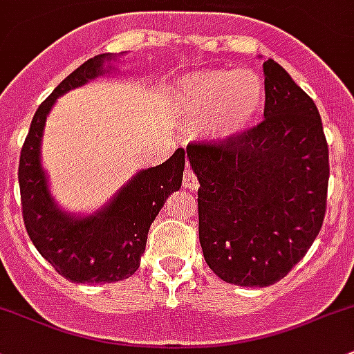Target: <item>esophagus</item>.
<instances>
[{"label": "esophagus", "instance_id": "34e87169", "mask_svg": "<svg viewBox=\"0 0 354 354\" xmlns=\"http://www.w3.org/2000/svg\"><path fill=\"white\" fill-rule=\"evenodd\" d=\"M183 187L187 189H196L198 188V178L195 176V173H193L189 167H187L183 173Z\"/></svg>", "mask_w": 354, "mask_h": 354}]
</instances>
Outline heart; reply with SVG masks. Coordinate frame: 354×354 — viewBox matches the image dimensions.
Masks as SVG:
<instances>
[{
  "label": "heart",
  "mask_w": 354,
  "mask_h": 354,
  "mask_svg": "<svg viewBox=\"0 0 354 354\" xmlns=\"http://www.w3.org/2000/svg\"><path fill=\"white\" fill-rule=\"evenodd\" d=\"M265 86L254 71L212 69L181 81L178 88L180 117L188 125L207 124L215 139H230L258 118Z\"/></svg>",
  "instance_id": "heart-1"
}]
</instances>
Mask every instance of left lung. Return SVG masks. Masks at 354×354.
I'll return each instance as SVG.
<instances>
[{
    "label": "left lung",
    "instance_id": "1",
    "mask_svg": "<svg viewBox=\"0 0 354 354\" xmlns=\"http://www.w3.org/2000/svg\"><path fill=\"white\" fill-rule=\"evenodd\" d=\"M265 118L230 139L192 142L198 237L227 283L270 286L304 258L324 222L329 149L314 100L273 59Z\"/></svg>",
    "mask_w": 354,
    "mask_h": 354
}]
</instances>
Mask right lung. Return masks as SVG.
I'll list each match as a JSON object with an SVG mask.
<instances>
[{
    "instance_id": "right-lung-1",
    "label": "right lung",
    "mask_w": 354,
    "mask_h": 354,
    "mask_svg": "<svg viewBox=\"0 0 354 354\" xmlns=\"http://www.w3.org/2000/svg\"><path fill=\"white\" fill-rule=\"evenodd\" d=\"M106 57L111 55H96L81 64L40 103L18 165L21 214L30 241L59 274L76 283H111L132 277L146 251L149 227L183 180L185 149H176L166 162L137 173L95 215L69 217L55 207L40 166L47 113L59 96L103 74Z\"/></svg>"
}]
</instances>
